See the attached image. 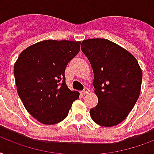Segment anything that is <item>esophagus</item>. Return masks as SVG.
<instances>
[{"label": "esophagus", "mask_w": 154, "mask_h": 154, "mask_svg": "<svg viewBox=\"0 0 154 154\" xmlns=\"http://www.w3.org/2000/svg\"><path fill=\"white\" fill-rule=\"evenodd\" d=\"M89 91H90V90H89V88H85L84 89H83V91H82V93L83 94H88L89 93Z\"/></svg>", "instance_id": "esophagus-1"}]
</instances>
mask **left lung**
<instances>
[{
	"label": "left lung",
	"instance_id": "obj_1",
	"mask_svg": "<svg viewBox=\"0 0 154 154\" xmlns=\"http://www.w3.org/2000/svg\"><path fill=\"white\" fill-rule=\"evenodd\" d=\"M81 50L93 69L98 97V104L90 110L91 117L103 127L116 125L128 116L140 96L142 71L137 60L107 39L84 40Z\"/></svg>",
	"mask_w": 154,
	"mask_h": 154
}]
</instances>
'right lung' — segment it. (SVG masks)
Listing matches in <instances>:
<instances>
[{
    "mask_svg": "<svg viewBox=\"0 0 154 154\" xmlns=\"http://www.w3.org/2000/svg\"><path fill=\"white\" fill-rule=\"evenodd\" d=\"M80 42L46 40L29 46L14 64L17 90L26 109L45 125L67 116L78 91L66 84L67 64L80 51Z\"/></svg>",
    "mask_w": 154,
    "mask_h": 154,
    "instance_id": "obj_1",
    "label": "right lung"
}]
</instances>
